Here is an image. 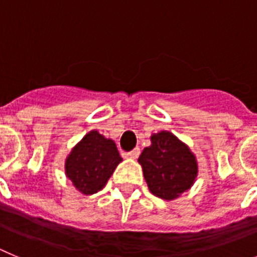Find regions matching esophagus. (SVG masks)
I'll return each mask as SVG.
<instances>
[{"instance_id": "34e87169", "label": "esophagus", "mask_w": 257, "mask_h": 257, "mask_svg": "<svg viewBox=\"0 0 257 257\" xmlns=\"http://www.w3.org/2000/svg\"><path fill=\"white\" fill-rule=\"evenodd\" d=\"M140 149H134V150H132V151H129L128 154V157H131V159H137L138 156H140Z\"/></svg>"}]
</instances>
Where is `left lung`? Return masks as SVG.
Wrapping results in <instances>:
<instances>
[{
    "instance_id": "obj_1",
    "label": "left lung",
    "mask_w": 257,
    "mask_h": 257,
    "mask_svg": "<svg viewBox=\"0 0 257 257\" xmlns=\"http://www.w3.org/2000/svg\"><path fill=\"white\" fill-rule=\"evenodd\" d=\"M138 163L150 192L168 201L188 191L198 173L197 160L188 146L168 131L152 134L151 146L143 150Z\"/></svg>"
}]
</instances>
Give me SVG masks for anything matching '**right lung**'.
<instances>
[{"mask_svg":"<svg viewBox=\"0 0 257 257\" xmlns=\"http://www.w3.org/2000/svg\"><path fill=\"white\" fill-rule=\"evenodd\" d=\"M121 161L114 141L91 131L66 157L65 173L83 195H93L105 187Z\"/></svg>","mask_w":257,"mask_h":257,"instance_id":"obj_1","label":"right lung"}]
</instances>
